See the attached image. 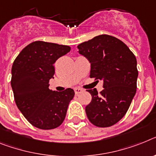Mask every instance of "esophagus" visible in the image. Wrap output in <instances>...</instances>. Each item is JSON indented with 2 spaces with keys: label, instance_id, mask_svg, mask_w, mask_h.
Segmentation results:
<instances>
[{
  "label": "esophagus",
  "instance_id": "obj_1",
  "mask_svg": "<svg viewBox=\"0 0 156 156\" xmlns=\"http://www.w3.org/2000/svg\"><path fill=\"white\" fill-rule=\"evenodd\" d=\"M82 92V90L80 88H75L74 89V93H75V94H80V93Z\"/></svg>",
  "mask_w": 156,
  "mask_h": 156
}]
</instances>
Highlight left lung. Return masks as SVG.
Masks as SVG:
<instances>
[{"label": "left lung", "mask_w": 156, "mask_h": 156, "mask_svg": "<svg viewBox=\"0 0 156 156\" xmlns=\"http://www.w3.org/2000/svg\"><path fill=\"white\" fill-rule=\"evenodd\" d=\"M90 62V75L102 80L104 90H87L92 96L86 112L93 125L110 127L126 114L137 87L136 58L128 46L114 36L100 35L78 46Z\"/></svg>", "instance_id": "8db88e82"}]
</instances>
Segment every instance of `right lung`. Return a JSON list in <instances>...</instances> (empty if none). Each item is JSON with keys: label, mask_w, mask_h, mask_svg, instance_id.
Wrapping results in <instances>:
<instances>
[{"label": "right lung", "mask_w": 156, "mask_h": 156, "mask_svg": "<svg viewBox=\"0 0 156 156\" xmlns=\"http://www.w3.org/2000/svg\"><path fill=\"white\" fill-rule=\"evenodd\" d=\"M70 51L69 46L35 41L14 60L11 86L15 102L27 121L38 129L49 130L62 125L74 98L72 89L58 92L48 88L55 74L54 63Z\"/></svg>", "instance_id": "right-lung-1"}]
</instances>
